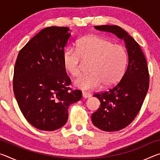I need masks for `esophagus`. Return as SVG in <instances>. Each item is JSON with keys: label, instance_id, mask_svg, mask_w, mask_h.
<instances>
[{"label": "esophagus", "instance_id": "obj_1", "mask_svg": "<svg viewBox=\"0 0 160 160\" xmlns=\"http://www.w3.org/2000/svg\"><path fill=\"white\" fill-rule=\"evenodd\" d=\"M91 97V94L88 93V92H82V97L85 99L87 98H90Z\"/></svg>", "mask_w": 160, "mask_h": 160}]
</instances>
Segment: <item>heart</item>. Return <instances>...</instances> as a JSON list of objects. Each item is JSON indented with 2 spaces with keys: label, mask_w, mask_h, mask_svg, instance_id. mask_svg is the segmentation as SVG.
Listing matches in <instances>:
<instances>
[{
  "label": "heart",
  "mask_w": 160,
  "mask_h": 160,
  "mask_svg": "<svg viewBox=\"0 0 160 160\" xmlns=\"http://www.w3.org/2000/svg\"><path fill=\"white\" fill-rule=\"evenodd\" d=\"M92 61L90 73L80 75L74 85L82 90H92L103 85L110 88L120 82L128 61V53L123 46L96 35L82 38L77 43V49L67 48L63 54V65L72 76L80 72L81 59Z\"/></svg>",
  "instance_id": "1"
}]
</instances>
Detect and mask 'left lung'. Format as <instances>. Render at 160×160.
I'll return each mask as SVG.
<instances>
[{"instance_id": "obj_1", "label": "left lung", "mask_w": 160, "mask_h": 160, "mask_svg": "<svg viewBox=\"0 0 160 160\" xmlns=\"http://www.w3.org/2000/svg\"><path fill=\"white\" fill-rule=\"evenodd\" d=\"M94 28L123 39L128 51V68L120 82L109 90L93 95L101 102L92 115L94 125L104 131H120L134 120L147 94L150 83L147 61L140 45L120 27L100 25Z\"/></svg>"}]
</instances>
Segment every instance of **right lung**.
<instances>
[{"label": "right lung", "mask_w": 160, "mask_h": 160, "mask_svg": "<svg viewBox=\"0 0 160 160\" xmlns=\"http://www.w3.org/2000/svg\"><path fill=\"white\" fill-rule=\"evenodd\" d=\"M68 31L66 27L43 29L20 51L15 62V99L26 120L42 131L63 126L68 107L82 98V92L69 87L71 80L63 65Z\"/></svg>", "instance_id": "right-lung-1"}]
</instances>
